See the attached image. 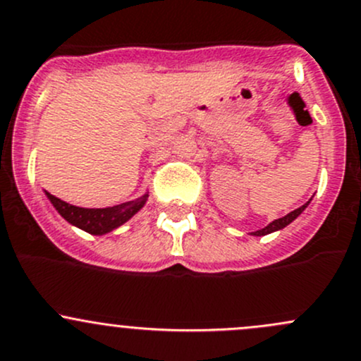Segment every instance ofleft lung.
<instances>
[{
	"instance_id": "1",
	"label": "left lung",
	"mask_w": 361,
	"mask_h": 361,
	"mask_svg": "<svg viewBox=\"0 0 361 361\" xmlns=\"http://www.w3.org/2000/svg\"><path fill=\"white\" fill-rule=\"evenodd\" d=\"M307 205H310V202H307V203H304L302 207L295 208V210L290 212V214H287V215H285V217H281V219H276V221L269 222V224H267L266 228H264V229H259V231H254V233H252V235H254V236H264V235H269V233L280 231V229H283L285 226H288V224H290L292 221H295V219L299 217L300 214H302V212H304V208H306Z\"/></svg>"
}]
</instances>
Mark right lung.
<instances>
[{
    "instance_id": "obj_1",
    "label": "right lung",
    "mask_w": 361,
    "mask_h": 361,
    "mask_svg": "<svg viewBox=\"0 0 361 361\" xmlns=\"http://www.w3.org/2000/svg\"><path fill=\"white\" fill-rule=\"evenodd\" d=\"M44 195L50 200L51 205L55 207V210H57L69 224L76 226V228L83 229V231L90 233V235L99 236L120 228V226L125 224L128 219H132L147 202V195H144L140 196V198L133 200V202L121 203V205L107 208H81L62 202L61 198L50 195V192H44Z\"/></svg>"
}]
</instances>
